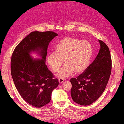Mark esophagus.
<instances>
[{"instance_id": "1", "label": "esophagus", "mask_w": 124, "mask_h": 124, "mask_svg": "<svg viewBox=\"0 0 124 124\" xmlns=\"http://www.w3.org/2000/svg\"><path fill=\"white\" fill-rule=\"evenodd\" d=\"M64 79H61V78H60V79H59V83H60V84H61V83H62L63 82H64Z\"/></svg>"}]
</instances>
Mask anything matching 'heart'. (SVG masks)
Masks as SVG:
<instances>
[{
  "mask_svg": "<svg viewBox=\"0 0 124 124\" xmlns=\"http://www.w3.org/2000/svg\"><path fill=\"white\" fill-rule=\"evenodd\" d=\"M55 52L48 55L47 63L59 78H64L75 73L83 72L88 67L92 55V46L89 41L67 36L59 41L55 48Z\"/></svg>",
  "mask_w": 124,
  "mask_h": 124,
  "instance_id": "b5f03b06",
  "label": "heart"
}]
</instances>
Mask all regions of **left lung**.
Masks as SVG:
<instances>
[{"instance_id":"obj_1","label":"left lung","mask_w":124,"mask_h":124,"mask_svg":"<svg viewBox=\"0 0 124 124\" xmlns=\"http://www.w3.org/2000/svg\"><path fill=\"white\" fill-rule=\"evenodd\" d=\"M101 48L93 62L76 78H72L71 96L75 103L89 105L105 90L110 78L112 61L108 47L98 40Z\"/></svg>"}]
</instances>
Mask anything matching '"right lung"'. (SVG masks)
Listing matches in <instances>:
<instances>
[{
  "mask_svg": "<svg viewBox=\"0 0 124 124\" xmlns=\"http://www.w3.org/2000/svg\"><path fill=\"white\" fill-rule=\"evenodd\" d=\"M57 34L35 31L19 43L12 54L11 72L15 86L24 100L35 108H41L50 101L52 93L59 81L45 64L49 43ZM35 53L40 59L34 58Z\"/></svg>",
  "mask_w": 124,
  "mask_h": 124,
  "instance_id": "obj_1",
  "label": "right lung"
}]
</instances>
